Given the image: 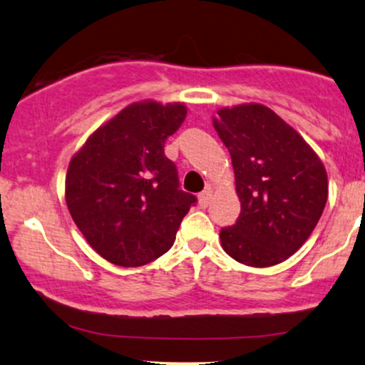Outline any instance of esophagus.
Segmentation results:
<instances>
[{
	"mask_svg": "<svg viewBox=\"0 0 365 365\" xmlns=\"http://www.w3.org/2000/svg\"><path fill=\"white\" fill-rule=\"evenodd\" d=\"M209 200H211V190L209 188H206L204 192H200L199 194V206L200 207H206L209 204Z\"/></svg>",
	"mask_w": 365,
	"mask_h": 365,
	"instance_id": "esophagus-1",
	"label": "esophagus"
}]
</instances>
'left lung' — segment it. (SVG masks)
Masks as SVG:
<instances>
[{"label": "left lung", "instance_id": "left-lung-1", "mask_svg": "<svg viewBox=\"0 0 365 365\" xmlns=\"http://www.w3.org/2000/svg\"><path fill=\"white\" fill-rule=\"evenodd\" d=\"M232 156L240 216L221 228L225 252L254 267L283 262L307 240L328 200V175L290 125L262 104L223 108L212 118Z\"/></svg>", "mask_w": 365, "mask_h": 365}]
</instances>
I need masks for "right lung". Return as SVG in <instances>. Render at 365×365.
<instances>
[{
	"label": "right lung",
	"instance_id": "1",
	"mask_svg": "<svg viewBox=\"0 0 365 365\" xmlns=\"http://www.w3.org/2000/svg\"><path fill=\"white\" fill-rule=\"evenodd\" d=\"M187 116L183 104L133 103L99 127L70 161L65 199L101 257L123 267L168 252L195 195L180 190L165 142Z\"/></svg>",
	"mask_w": 365,
	"mask_h": 365
}]
</instances>
